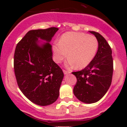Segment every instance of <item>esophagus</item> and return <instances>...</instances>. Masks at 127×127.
Segmentation results:
<instances>
[{"mask_svg":"<svg viewBox=\"0 0 127 127\" xmlns=\"http://www.w3.org/2000/svg\"><path fill=\"white\" fill-rule=\"evenodd\" d=\"M63 72H64V74H65V75H66V74H69V73H70V72H69V71H66V70L63 69Z\"/></svg>","mask_w":127,"mask_h":127,"instance_id":"1","label":"esophagus"}]
</instances>
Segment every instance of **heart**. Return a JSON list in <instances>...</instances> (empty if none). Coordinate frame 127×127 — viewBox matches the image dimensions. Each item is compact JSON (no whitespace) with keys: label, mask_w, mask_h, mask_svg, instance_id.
Wrapping results in <instances>:
<instances>
[{"label":"heart","mask_w":127,"mask_h":127,"mask_svg":"<svg viewBox=\"0 0 127 127\" xmlns=\"http://www.w3.org/2000/svg\"><path fill=\"white\" fill-rule=\"evenodd\" d=\"M98 48V41L95 37L84 33L69 32L64 34L60 42L52 47L54 60L60 63L68 54L66 66L78 68L87 66L94 58Z\"/></svg>","instance_id":"1"}]
</instances>
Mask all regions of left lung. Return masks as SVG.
<instances>
[{"label": "left lung", "instance_id": "8db88e82", "mask_svg": "<svg viewBox=\"0 0 127 127\" xmlns=\"http://www.w3.org/2000/svg\"><path fill=\"white\" fill-rule=\"evenodd\" d=\"M98 41V49L92 62L84 69L73 72L77 82L73 92L79 100L91 104L98 101L111 86L113 74L112 50L98 32L90 31Z\"/></svg>", "mask_w": 127, "mask_h": 127}]
</instances>
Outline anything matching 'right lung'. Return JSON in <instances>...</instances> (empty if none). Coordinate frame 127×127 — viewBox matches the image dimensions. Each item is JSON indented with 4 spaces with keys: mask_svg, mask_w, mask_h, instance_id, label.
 Returning <instances> with one entry per match:
<instances>
[{
    "mask_svg": "<svg viewBox=\"0 0 127 127\" xmlns=\"http://www.w3.org/2000/svg\"><path fill=\"white\" fill-rule=\"evenodd\" d=\"M58 28L31 30L17 43L14 54V71L18 85L26 97L39 106L57 100L63 72L52 59L49 43ZM39 38L46 41L39 45Z\"/></svg>",
    "mask_w": 127,
    "mask_h": 127,
    "instance_id": "right-lung-1",
    "label": "right lung"
}]
</instances>
